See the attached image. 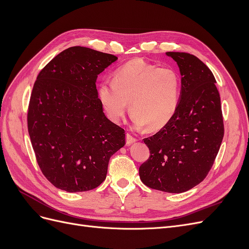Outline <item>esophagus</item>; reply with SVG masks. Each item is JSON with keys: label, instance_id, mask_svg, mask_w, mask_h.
<instances>
[{"label": "esophagus", "instance_id": "1", "mask_svg": "<svg viewBox=\"0 0 249 249\" xmlns=\"http://www.w3.org/2000/svg\"><path fill=\"white\" fill-rule=\"evenodd\" d=\"M125 140H126V144L127 145H131V144H133V143L135 142V141H137V139L135 138V137H133L131 134H129L127 133L126 135H125Z\"/></svg>", "mask_w": 249, "mask_h": 249}]
</instances>
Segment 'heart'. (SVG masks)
<instances>
[{"label":"heart","instance_id":"obj_1","mask_svg":"<svg viewBox=\"0 0 249 249\" xmlns=\"http://www.w3.org/2000/svg\"><path fill=\"white\" fill-rule=\"evenodd\" d=\"M179 90L180 80L175 70L136 59L119 67L113 81H102L97 94L112 122L118 123L130 104L135 126L158 130L176 113Z\"/></svg>","mask_w":249,"mask_h":249}]
</instances>
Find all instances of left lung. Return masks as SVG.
<instances>
[{"label": "left lung", "mask_w": 249, "mask_h": 249, "mask_svg": "<svg viewBox=\"0 0 249 249\" xmlns=\"http://www.w3.org/2000/svg\"><path fill=\"white\" fill-rule=\"evenodd\" d=\"M178 63L182 88L176 113L144 139L149 158L139 167L152 189L182 193L198 185L212 168L224 135L220 95L212 71L188 53L167 52Z\"/></svg>", "instance_id": "1"}]
</instances>
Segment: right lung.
Here are the masks:
<instances>
[{"label": "right lung", "mask_w": 249, "mask_h": 249, "mask_svg": "<svg viewBox=\"0 0 249 249\" xmlns=\"http://www.w3.org/2000/svg\"><path fill=\"white\" fill-rule=\"evenodd\" d=\"M117 57L84 47L64 50L37 76L28 131L43 176L58 189L83 192L106 178L111 156L124 145V130L105 116L97 74Z\"/></svg>", "instance_id": "add662e5"}]
</instances>
